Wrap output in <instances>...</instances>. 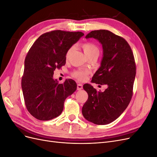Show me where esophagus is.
<instances>
[{
    "mask_svg": "<svg viewBox=\"0 0 157 157\" xmlns=\"http://www.w3.org/2000/svg\"><path fill=\"white\" fill-rule=\"evenodd\" d=\"M82 84H77V90H82Z\"/></svg>",
    "mask_w": 157,
    "mask_h": 157,
    "instance_id": "1",
    "label": "esophagus"
}]
</instances>
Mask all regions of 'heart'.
Instances as JSON below:
<instances>
[{
    "label": "heart",
    "instance_id": "heart-1",
    "mask_svg": "<svg viewBox=\"0 0 157 157\" xmlns=\"http://www.w3.org/2000/svg\"><path fill=\"white\" fill-rule=\"evenodd\" d=\"M82 48L84 50V52L85 55L87 57L89 56H91L94 54H99V49L96 45H95L93 43H90V42H86V43H84L82 45ZM74 50V46L71 47L68 50L67 54H66V58H68L71 52ZM90 73L89 70L88 69H80L78 71H76L73 73V77L76 78H77L79 80H83L86 78V75Z\"/></svg>",
    "mask_w": 157,
    "mask_h": 157
}]
</instances>
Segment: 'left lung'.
Returning <instances> with one entry per match:
<instances>
[{
    "mask_svg": "<svg viewBox=\"0 0 157 157\" xmlns=\"http://www.w3.org/2000/svg\"><path fill=\"white\" fill-rule=\"evenodd\" d=\"M94 38L102 45L100 67L94 75L92 82L106 85L105 91H97L90 84L84 90L88 98L82 113L95 124H109L124 111L132 96L136 77V64L130 45L123 38L107 30L92 31L86 39Z\"/></svg>",
    "mask_w": 157,
    "mask_h": 157,
    "instance_id": "8db88e82",
    "label": "left lung"
}]
</instances>
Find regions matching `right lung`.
<instances>
[{
	"mask_svg": "<svg viewBox=\"0 0 157 157\" xmlns=\"http://www.w3.org/2000/svg\"><path fill=\"white\" fill-rule=\"evenodd\" d=\"M82 36V32L46 33L28 52L21 88L27 110L36 119L49 121L60 115L65 99L77 90L75 80L59 84L53 75L56 68L65 64L68 50Z\"/></svg>",
	"mask_w": 157,
	"mask_h": 157,
	"instance_id": "1",
	"label": "right lung"
}]
</instances>
